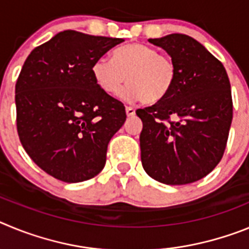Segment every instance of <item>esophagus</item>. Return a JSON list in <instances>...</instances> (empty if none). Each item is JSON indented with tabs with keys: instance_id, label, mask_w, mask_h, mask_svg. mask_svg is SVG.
I'll use <instances>...</instances> for the list:
<instances>
[{
	"instance_id": "1",
	"label": "esophagus",
	"mask_w": 249,
	"mask_h": 249,
	"mask_svg": "<svg viewBox=\"0 0 249 249\" xmlns=\"http://www.w3.org/2000/svg\"><path fill=\"white\" fill-rule=\"evenodd\" d=\"M126 113L128 117H133L136 114V109L133 107H126Z\"/></svg>"
}]
</instances>
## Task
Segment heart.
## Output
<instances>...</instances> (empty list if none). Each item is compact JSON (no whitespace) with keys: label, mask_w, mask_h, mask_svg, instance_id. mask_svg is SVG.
<instances>
[{"label":"heart","mask_w":249,"mask_h":249,"mask_svg":"<svg viewBox=\"0 0 249 249\" xmlns=\"http://www.w3.org/2000/svg\"><path fill=\"white\" fill-rule=\"evenodd\" d=\"M92 76L105 93L114 96L126 81L122 96L128 101L157 103L166 98L175 85L177 68L172 57L143 43H129L116 48L111 61L97 59Z\"/></svg>","instance_id":"heart-1"}]
</instances>
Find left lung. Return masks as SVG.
<instances>
[{
  "label": "left lung",
  "instance_id": "left-lung-1",
  "mask_svg": "<svg viewBox=\"0 0 249 249\" xmlns=\"http://www.w3.org/2000/svg\"><path fill=\"white\" fill-rule=\"evenodd\" d=\"M148 41L172 57L177 76L166 98L136 111L143 123L142 166L160 183H192L223 157L233 118L230 78L221 61L192 37Z\"/></svg>",
  "mask_w": 249,
  "mask_h": 249
}]
</instances>
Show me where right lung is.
Masks as SVG:
<instances>
[{
  "instance_id": "1",
  "label": "right lung",
  "mask_w": 249,
  "mask_h": 249,
  "mask_svg": "<svg viewBox=\"0 0 249 249\" xmlns=\"http://www.w3.org/2000/svg\"><path fill=\"white\" fill-rule=\"evenodd\" d=\"M123 38L67 30L35 48L16 82V126L31 160L67 183L91 179L126 109L100 89L92 65Z\"/></svg>"
}]
</instances>
